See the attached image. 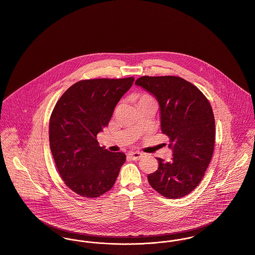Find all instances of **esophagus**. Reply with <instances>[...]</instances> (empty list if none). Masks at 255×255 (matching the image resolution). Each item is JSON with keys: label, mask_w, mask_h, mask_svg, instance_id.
Segmentation results:
<instances>
[{"label": "esophagus", "mask_w": 255, "mask_h": 255, "mask_svg": "<svg viewBox=\"0 0 255 255\" xmlns=\"http://www.w3.org/2000/svg\"><path fill=\"white\" fill-rule=\"evenodd\" d=\"M128 155L133 160H138V159H140L141 157V153L139 152V151H131V152H129Z\"/></svg>", "instance_id": "esophagus-1"}]
</instances>
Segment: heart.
Returning a JSON list of instances; mask_svg holds the SVG:
<instances>
[{
    "label": "heart",
    "mask_w": 255,
    "mask_h": 255,
    "mask_svg": "<svg viewBox=\"0 0 255 255\" xmlns=\"http://www.w3.org/2000/svg\"><path fill=\"white\" fill-rule=\"evenodd\" d=\"M141 101H154V99L151 96L144 94L140 98V102H141Z\"/></svg>",
    "instance_id": "obj_1"
}]
</instances>
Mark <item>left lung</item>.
<instances>
[{"instance_id":"1","label":"left lung","mask_w":255,"mask_h":255,"mask_svg":"<svg viewBox=\"0 0 255 255\" xmlns=\"http://www.w3.org/2000/svg\"><path fill=\"white\" fill-rule=\"evenodd\" d=\"M135 84L158 101L161 131L173 149L169 162L156 158L158 168L147 175L148 183L165 198H183L198 187L212 158L215 119L210 103L178 76H141Z\"/></svg>"}]
</instances>
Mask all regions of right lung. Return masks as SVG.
I'll return each instance as SVG.
<instances>
[{
	"label": "right lung",
	"instance_id": "right-lung-1",
	"mask_svg": "<svg viewBox=\"0 0 255 255\" xmlns=\"http://www.w3.org/2000/svg\"><path fill=\"white\" fill-rule=\"evenodd\" d=\"M134 77L88 79L69 87L57 101L49 124L50 147L64 184L84 198L109 192L126 160L123 152L100 146L97 135L108 126Z\"/></svg>",
	"mask_w": 255,
	"mask_h": 255
}]
</instances>
